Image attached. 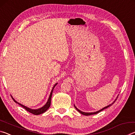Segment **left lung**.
Returning <instances> with one entry per match:
<instances>
[{
	"label": "left lung",
	"mask_w": 135,
	"mask_h": 135,
	"mask_svg": "<svg viewBox=\"0 0 135 135\" xmlns=\"http://www.w3.org/2000/svg\"><path fill=\"white\" fill-rule=\"evenodd\" d=\"M117 98H118V97H117V98H116V99H115V100H114V101L113 102V103L112 104H109V105H108V106H107V107H104V108H103L102 109H100V110H99V111H97V112H94V113H84V112H83V111H80V110H79V109L77 108V107L74 105V107L75 108H76V109H77V111H78L80 113V114H83V115H93V114H98V113H99V112H100L101 111H102V110H104V109H106V108H108L109 107H110L111 105H113L114 102H115V100H117Z\"/></svg>",
	"instance_id": "left-lung-1"
}]
</instances>
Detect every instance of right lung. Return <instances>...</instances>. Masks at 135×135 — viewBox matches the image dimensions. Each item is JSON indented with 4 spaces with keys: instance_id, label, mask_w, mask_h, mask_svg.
Returning a JSON list of instances; mask_svg holds the SVG:
<instances>
[{
    "instance_id": "1",
    "label": "right lung",
    "mask_w": 135,
    "mask_h": 135,
    "mask_svg": "<svg viewBox=\"0 0 135 135\" xmlns=\"http://www.w3.org/2000/svg\"><path fill=\"white\" fill-rule=\"evenodd\" d=\"M57 84H58V83H56V84H55V85L54 86L53 88H52V90H51V94H50V95H49V99H48V100H47V102H46V104L45 105L43 106V107H42V108H38V109H31V108H28V107H26V106L23 105H22L21 104L19 103V102H17V101H16V100H15L14 99H13V98H12V99H13V100H14V102H16V103L18 104H19L20 105H21L22 107H23V108H24V109H26L27 111H28V112H29V113H32L33 114H35V115H39V114H42V113H45V112L47 110V109H49V108L50 107V106H51V98H52V92H53V90H54V88H55V87L56 86V85Z\"/></svg>"
}]
</instances>
